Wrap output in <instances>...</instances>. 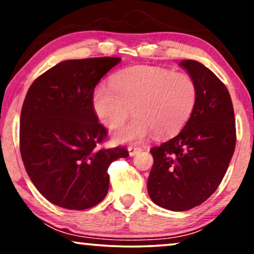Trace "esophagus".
<instances>
[{
	"mask_svg": "<svg viewBox=\"0 0 254 254\" xmlns=\"http://www.w3.org/2000/svg\"><path fill=\"white\" fill-rule=\"evenodd\" d=\"M127 151H128V155L134 156L135 154H137V153L141 151V148L140 147H135V146H130V147L127 148Z\"/></svg>",
	"mask_w": 254,
	"mask_h": 254,
	"instance_id": "esophagus-1",
	"label": "esophagus"
}]
</instances>
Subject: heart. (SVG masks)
Wrapping results in <instances>:
<instances>
[{"label":"heart","instance_id":"b5f03b06","mask_svg":"<svg viewBox=\"0 0 254 254\" xmlns=\"http://www.w3.org/2000/svg\"><path fill=\"white\" fill-rule=\"evenodd\" d=\"M197 86L187 73L151 65H135L116 73L112 85L93 92V108L103 126L124 123L130 108L134 117L113 135L117 144L138 142L154 132L158 137L178 133L190 119Z\"/></svg>","mask_w":254,"mask_h":254}]
</instances>
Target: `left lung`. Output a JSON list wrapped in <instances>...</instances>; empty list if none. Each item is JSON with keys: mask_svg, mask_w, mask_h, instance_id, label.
Masks as SVG:
<instances>
[{"mask_svg": "<svg viewBox=\"0 0 254 254\" xmlns=\"http://www.w3.org/2000/svg\"><path fill=\"white\" fill-rule=\"evenodd\" d=\"M197 86L190 119L176 137L151 149L147 181L152 201L182 212L199 206L219 187L233 158L236 127L233 102L224 84L203 64L181 61Z\"/></svg>", "mask_w": 254, "mask_h": 254, "instance_id": "obj_1", "label": "left lung"}]
</instances>
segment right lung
<instances>
[{"label": "right lung", "instance_id": "obj_1", "mask_svg": "<svg viewBox=\"0 0 254 254\" xmlns=\"http://www.w3.org/2000/svg\"><path fill=\"white\" fill-rule=\"evenodd\" d=\"M120 57L63 61L28 88L20 114V154L32 183L54 205L83 210L108 193L110 163L126 148L100 149L107 135L93 108L100 79Z\"/></svg>", "mask_w": 254, "mask_h": 254}]
</instances>
